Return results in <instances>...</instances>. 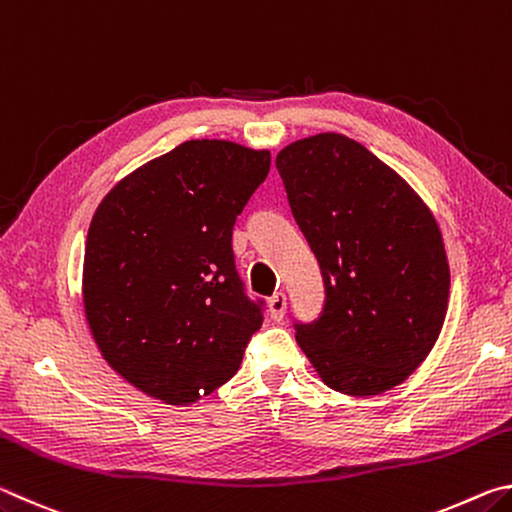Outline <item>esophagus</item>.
I'll return each instance as SVG.
<instances>
[{
	"label": "esophagus",
	"instance_id": "34e87169",
	"mask_svg": "<svg viewBox=\"0 0 512 512\" xmlns=\"http://www.w3.org/2000/svg\"><path fill=\"white\" fill-rule=\"evenodd\" d=\"M268 309H271V318L273 320H282L284 318V311H287V296H284L282 291H277L268 300Z\"/></svg>",
	"mask_w": 512,
	"mask_h": 512
}]
</instances>
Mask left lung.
<instances>
[{"mask_svg": "<svg viewBox=\"0 0 512 512\" xmlns=\"http://www.w3.org/2000/svg\"><path fill=\"white\" fill-rule=\"evenodd\" d=\"M275 167L325 287L318 318L293 320L302 352L345 395L402 384L431 352L447 314L449 264L436 219L350 137L293 142Z\"/></svg>", "mask_w": 512, "mask_h": 512, "instance_id": "obj_1", "label": "left lung"}]
</instances>
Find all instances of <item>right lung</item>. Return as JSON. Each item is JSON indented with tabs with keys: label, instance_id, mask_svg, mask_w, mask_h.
<instances>
[{
	"label": "right lung",
	"instance_id": "add662e5",
	"mask_svg": "<svg viewBox=\"0 0 512 512\" xmlns=\"http://www.w3.org/2000/svg\"><path fill=\"white\" fill-rule=\"evenodd\" d=\"M268 169V151L192 140L121 180L94 214L85 316L103 359L146 395L192 404L239 370L266 302L241 282L232 228Z\"/></svg>",
	"mask_w": 512,
	"mask_h": 512
}]
</instances>
